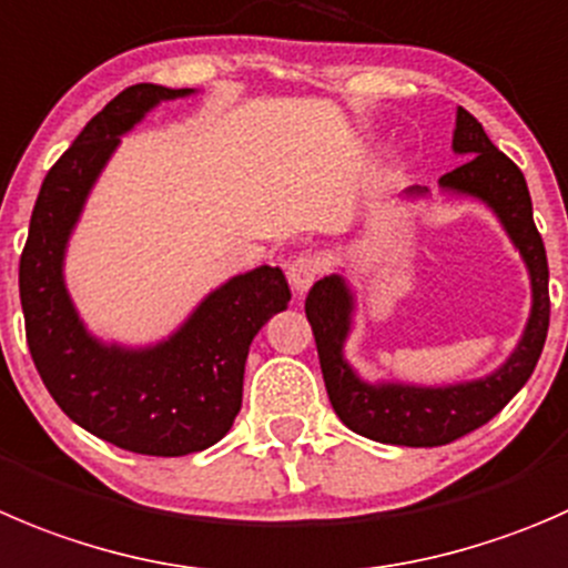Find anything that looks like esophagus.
Here are the masks:
<instances>
[{"label":"esophagus","instance_id":"34e87169","mask_svg":"<svg viewBox=\"0 0 568 568\" xmlns=\"http://www.w3.org/2000/svg\"><path fill=\"white\" fill-rule=\"evenodd\" d=\"M322 261L316 255H300L296 261L288 263V283L296 294H305L318 277H322Z\"/></svg>","mask_w":568,"mask_h":568}]
</instances>
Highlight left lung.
<instances>
[{"mask_svg": "<svg viewBox=\"0 0 568 568\" xmlns=\"http://www.w3.org/2000/svg\"><path fill=\"white\" fill-rule=\"evenodd\" d=\"M453 152L466 158L458 169L438 180L449 200L483 202L503 224L505 235L530 277V316L514 352L494 372L475 379L442 385L402 383V379L361 377L346 357V341L355 327L357 296L344 272L318 280L305 300L307 322L316 338L318 363L333 410L352 433L396 447H442L477 430L497 416L530 379L549 329V268L544 241L532 222V202L525 174L491 144L480 121L469 110L455 113ZM430 200V191L410 185L402 202Z\"/></svg>", "mask_w": 568, "mask_h": 568, "instance_id": "8db88e82", "label": "left lung"}]
</instances>
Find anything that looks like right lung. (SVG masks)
Returning <instances> with one entry per match:
<instances>
[{"label": "right lung", "instance_id": "1", "mask_svg": "<svg viewBox=\"0 0 568 568\" xmlns=\"http://www.w3.org/2000/svg\"><path fill=\"white\" fill-rule=\"evenodd\" d=\"M196 93L141 82L99 110L49 169L19 263L27 344L60 410L126 453L180 458L222 442L241 410L250 344L291 300L280 266L213 288L166 338L144 346L88 329L65 285V252L121 135L161 102Z\"/></svg>", "mask_w": 568, "mask_h": 568}]
</instances>
